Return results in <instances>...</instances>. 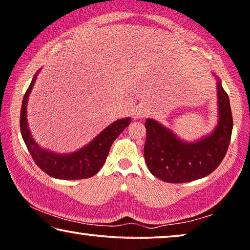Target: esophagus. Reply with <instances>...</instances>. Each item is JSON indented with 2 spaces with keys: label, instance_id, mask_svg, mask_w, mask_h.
Segmentation results:
<instances>
[{
  "label": "esophagus",
  "instance_id": "1",
  "mask_svg": "<svg viewBox=\"0 0 250 250\" xmlns=\"http://www.w3.org/2000/svg\"><path fill=\"white\" fill-rule=\"evenodd\" d=\"M147 113H148V110H147L146 106H144V105H142V104L137 105L135 108V117L136 118H138V119L144 118Z\"/></svg>",
  "mask_w": 250,
  "mask_h": 250
}]
</instances>
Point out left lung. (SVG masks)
Wrapping results in <instances>:
<instances>
[{"label":"left lung","mask_w":250,"mask_h":250,"mask_svg":"<svg viewBox=\"0 0 250 250\" xmlns=\"http://www.w3.org/2000/svg\"><path fill=\"white\" fill-rule=\"evenodd\" d=\"M217 104L216 128L195 143L181 140L170 129L147 119L144 156L150 173L165 182L182 184L206 177L219 167L227 154L233 126L229 96L219 78Z\"/></svg>","instance_id":"8db88e82"}]
</instances>
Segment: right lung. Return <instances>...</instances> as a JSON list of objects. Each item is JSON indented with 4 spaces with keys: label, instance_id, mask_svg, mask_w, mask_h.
<instances>
[{
    "label": "right lung",
    "instance_id": "1",
    "mask_svg": "<svg viewBox=\"0 0 250 250\" xmlns=\"http://www.w3.org/2000/svg\"><path fill=\"white\" fill-rule=\"evenodd\" d=\"M38 71L35 73L29 87L24 94L20 112V131L23 142L29 150L31 157L45 173L63 180H78L93 177L100 171L106 161L112 144L117 137L128 126L131 119L125 118L114 121L106 126L100 135L91 142L71 154H55L43 149L31 136L27 122V102L34 83L36 82Z\"/></svg>",
    "mask_w": 250,
    "mask_h": 250
}]
</instances>
